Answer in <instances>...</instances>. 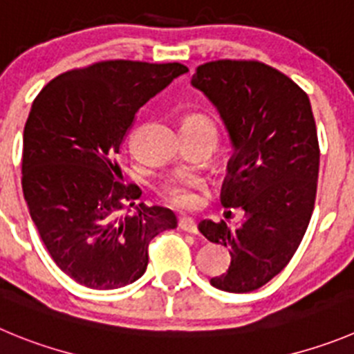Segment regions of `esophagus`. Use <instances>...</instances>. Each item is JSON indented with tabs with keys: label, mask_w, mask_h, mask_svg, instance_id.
Instances as JSON below:
<instances>
[{
	"label": "esophagus",
	"mask_w": 354,
	"mask_h": 354,
	"mask_svg": "<svg viewBox=\"0 0 354 354\" xmlns=\"http://www.w3.org/2000/svg\"><path fill=\"white\" fill-rule=\"evenodd\" d=\"M178 227H180V229L183 230V232L199 234L196 222H194L192 218H180V220H178Z\"/></svg>",
	"instance_id": "esophagus-1"
}]
</instances>
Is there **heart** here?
<instances>
[{
	"instance_id": "1",
	"label": "heart",
	"mask_w": 354,
	"mask_h": 354,
	"mask_svg": "<svg viewBox=\"0 0 354 354\" xmlns=\"http://www.w3.org/2000/svg\"><path fill=\"white\" fill-rule=\"evenodd\" d=\"M183 124L204 125V127L213 132V136H216L213 122L204 117V115H188ZM201 190H204V183L197 178H174V180H167L166 183H162L158 194L169 206L178 207V209H190L199 201L197 192H201Z\"/></svg>"
}]
</instances>
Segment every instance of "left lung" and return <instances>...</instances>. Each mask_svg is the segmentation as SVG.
<instances>
[{"label": "left lung", "mask_w": 354, "mask_h": 354, "mask_svg": "<svg viewBox=\"0 0 354 354\" xmlns=\"http://www.w3.org/2000/svg\"><path fill=\"white\" fill-rule=\"evenodd\" d=\"M192 85L220 111L236 150L222 204L246 213L236 229L199 223L207 241L230 250L229 270L211 285L253 292L288 266L315 209L319 145L311 101L285 73L260 61L204 62Z\"/></svg>", "instance_id": "1"}]
</instances>
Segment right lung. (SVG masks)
I'll list each match as a JSON object with an SVG mask.
<instances>
[{
  "label": "right lung",
  "instance_id": "1",
  "mask_svg": "<svg viewBox=\"0 0 354 354\" xmlns=\"http://www.w3.org/2000/svg\"><path fill=\"white\" fill-rule=\"evenodd\" d=\"M187 71L180 62L99 61L55 77L32 101L22 192L52 260L87 288L140 279L150 241L176 227L167 207L141 203L118 214L141 188L125 183L117 155L138 110Z\"/></svg>",
  "mask_w": 354,
  "mask_h": 354
}]
</instances>
